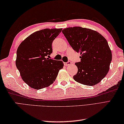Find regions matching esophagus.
<instances>
[{
  "mask_svg": "<svg viewBox=\"0 0 124 124\" xmlns=\"http://www.w3.org/2000/svg\"><path fill=\"white\" fill-rule=\"evenodd\" d=\"M71 64V62H70V61H68L67 62L64 63V64L65 65V66H67V65H69Z\"/></svg>",
  "mask_w": 124,
  "mask_h": 124,
  "instance_id": "esophagus-1",
  "label": "esophagus"
}]
</instances>
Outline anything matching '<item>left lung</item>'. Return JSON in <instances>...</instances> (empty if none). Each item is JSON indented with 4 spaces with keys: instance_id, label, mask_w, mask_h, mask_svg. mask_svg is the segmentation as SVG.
I'll list each match as a JSON object with an SVG mask.
<instances>
[{
    "instance_id": "left-lung-1",
    "label": "left lung",
    "mask_w": 124,
    "mask_h": 124,
    "mask_svg": "<svg viewBox=\"0 0 124 124\" xmlns=\"http://www.w3.org/2000/svg\"><path fill=\"white\" fill-rule=\"evenodd\" d=\"M62 33L73 50L80 53L74 80L88 86L99 83L108 72L112 60L106 39L97 31L80 27L64 29Z\"/></svg>"
}]
</instances>
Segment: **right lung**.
Returning <instances> with one entry per match:
<instances>
[{"instance_id":"1","label":"right lung","mask_w":124,"mask_h":124,"mask_svg":"<svg viewBox=\"0 0 124 124\" xmlns=\"http://www.w3.org/2000/svg\"><path fill=\"white\" fill-rule=\"evenodd\" d=\"M62 29L36 31L23 40L16 52V65L23 81L30 87L40 89L49 86L63 67L61 61L49 59L52 43Z\"/></svg>"}]
</instances>
